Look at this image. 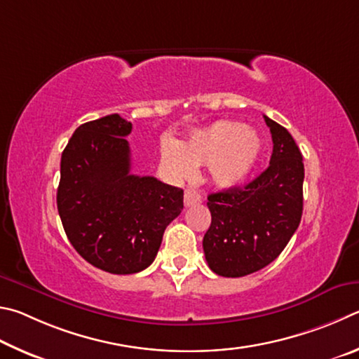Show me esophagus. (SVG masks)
<instances>
[{
  "instance_id": "esophagus-1",
  "label": "esophagus",
  "mask_w": 359,
  "mask_h": 359,
  "mask_svg": "<svg viewBox=\"0 0 359 359\" xmlns=\"http://www.w3.org/2000/svg\"><path fill=\"white\" fill-rule=\"evenodd\" d=\"M184 203L186 206H194L202 203V196L197 191L194 189H186L184 191Z\"/></svg>"
}]
</instances>
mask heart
<instances>
[{"label": "heart", "mask_w": 359, "mask_h": 359, "mask_svg": "<svg viewBox=\"0 0 359 359\" xmlns=\"http://www.w3.org/2000/svg\"><path fill=\"white\" fill-rule=\"evenodd\" d=\"M263 143L252 128L219 119L191 132L184 142H165L161 163L175 178H187L192 167H210L211 180L224 189L243 186L260 161Z\"/></svg>", "instance_id": "heart-1"}]
</instances>
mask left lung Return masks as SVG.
Instances as JSON below:
<instances>
[{
  "mask_svg": "<svg viewBox=\"0 0 359 359\" xmlns=\"http://www.w3.org/2000/svg\"><path fill=\"white\" fill-rule=\"evenodd\" d=\"M271 132L269 167L244 187L208 196L211 225L203 238L211 271L243 278L279 257L303 216V154L285 128L265 116Z\"/></svg>",
  "mask_w": 359,
  "mask_h": 359,
  "instance_id": "left-lung-1",
  "label": "left lung"
}]
</instances>
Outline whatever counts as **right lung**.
I'll return each instance as SVG.
<instances>
[{"label":"right lung","mask_w":359,"mask_h":359,"mask_svg":"<svg viewBox=\"0 0 359 359\" xmlns=\"http://www.w3.org/2000/svg\"><path fill=\"white\" fill-rule=\"evenodd\" d=\"M132 124L118 113L75 129L61 154L56 205L74 249L102 271L134 274L154 262L183 189L130 173Z\"/></svg>","instance_id":"right-lung-1"}]
</instances>
